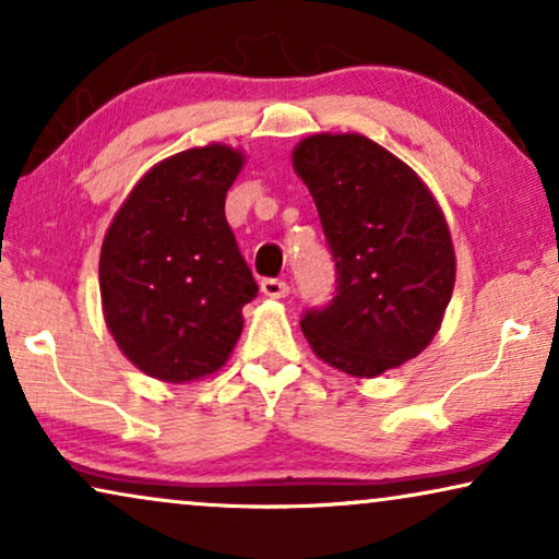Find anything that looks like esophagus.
<instances>
[{
    "label": "esophagus",
    "mask_w": 559,
    "mask_h": 559,
    "mask_svg": "<svg viewBox=\"0 0 559 559\" xmlns=\"http://www.w3.org/2000/svg\"><path fill=\"white\" fill-rule=\"evenodd\" d=\"M259 287H262V293L266 297H285L289 293L287 282L285 280H274V277H264L262 285H259Z\"/></svg>",
    "instance_id": "1"
}]
</instances>
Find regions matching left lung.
I'll return each mask as SVG.
<instances>
[{"mask_svg":"<svg viewBox=\"0 0 559 559\" xmlns=\"http://www.w3.org/2000/svg\"><path fill=\"white\" fill-rule=\"evenodd\" d=\"M293 167L316 201L335 293L302 316L318 358L379 377L430 346L455 285L440 205L417 173L364 134H312Z\"/></svg>","mask_w":559,"mask_h":559,"instance_id":"obj_1","label":"left lung"}]
</instances>
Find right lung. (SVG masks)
I'll return each mask as SVG.
<instances>
[{"label":"right lung","mask_w":559,"mask_h":559,"mask_svg":"<svg viewBox=\"0 0 559 559\" xmlns=\"http://www.w3.org/2000/svg\"><path fill=\"white\" fill-rule=\"evenodd\" d=\"M239 150L205 144L157 163L136 182L102 243L106 325L129 361L182 384L218 371L259 293L226 221Z\"/></svg>","instance_id":"1"}]
</instances>
